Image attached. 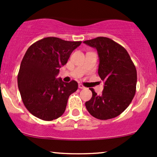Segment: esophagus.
<instances>
[{"mask_svg": "<svg viewBox=\"0 0 157 157\" xmlns=\"http://www.w3.org/2000/svg\"><path fill=\"white\" fill-rule=\"evenodd\" d=\"M78 87L80 88V89H84V88H85V87H84L83 84H78Z\"/></svg>", "mask_w": 157, "mask_h": 157, "instance_id": "1", "label": "esophagus"}]
</instances>
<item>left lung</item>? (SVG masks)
<instances>
[{
  "label": "left lung",
  "instance_id": "1",
  "mask_svg": "<svg viewBox=\"0 0 157 157\" xmlns=\"http://www.w3.org/2000/svg\"><path fill=\"white\" fill-rule=\"evenodd\" d=\"M97 50L99 57L98 73L105 82L98 96L91 88L93 96L85 102L88 112L101 120L118 117L129 106L135 96L137 74L129 54L122 46L106 37L84 40Z\"/></svg>",
  "mask_w": 157,
  "mask_h": 157
}]
</instances>
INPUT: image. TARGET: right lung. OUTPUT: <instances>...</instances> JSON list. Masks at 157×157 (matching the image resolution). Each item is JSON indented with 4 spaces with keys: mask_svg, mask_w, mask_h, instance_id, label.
<instances>
[{
    "mask_svg": "<svg viewBox=\"0 0 157 157\" xmlns=\"http://www.w3.org/2000/svg\"><path fill=\"white\" fill-rule=\"evenodd\" d=\"M81 44L47 37L26 50L17 74V86L24 106L33 116L52 121L64 113L68 98L77 90L78 83L74 80L67 83L56 76Z\"/></svg>",
    "mask_w": 157,
    "mask_h": 157,
    "instance_id": "right-lung-1",
    "label": "right lung"
}]
</instances>
